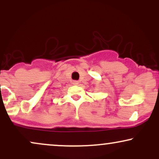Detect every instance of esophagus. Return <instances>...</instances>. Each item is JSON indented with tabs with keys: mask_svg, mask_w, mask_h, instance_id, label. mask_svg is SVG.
<instances>
[{
	"mask_svg": "<svg viewBox=\"0 0 159 159\" xmlns=\"http://www.w3.org/2000/svg\"><path fill=\"white\" fill-rule=\"evenodd\" d=\"M72 84H73L74 85H78V84H79V82H78V81H74L73 82H72Z\"/></svg>",
	"mask_w": 159,
	"mask_h": 159,
	"instance_id": "1",
	"label": "esophagus"
}]
</instances>
